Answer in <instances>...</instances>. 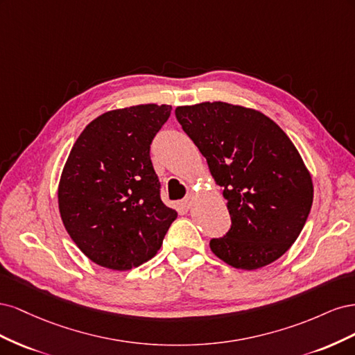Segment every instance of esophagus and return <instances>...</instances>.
<instances>
[{
	"instance_id": "1",
	"label": "esophagus",
	"mask_w": 355,
	"mask_h": 355,
	"mask_svg": "<svg viewBox=\"0 0 355 355\" xmlns=\"http://www.w3.org/2000/svg\"><path fill=\"white\" fill-rule=\"evenodd\" d=\"M192 204H194V196L189 194L184 201H182V207L188 210V209L192 207Z\"/></svg>"
}]
</instances>
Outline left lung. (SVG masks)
<instances>
[{"label":"left lung","mask_w":355,"mask_h":355,"mask_svg":"<svg viewBox=\"0 0 355 355\" xmlns=\"http://www.w3.org/2000/svg\"><path fill=\"white\" fill-rule=\"evenodd\" d=\"M184 132L223 188L231 228L210 240L219 259L253 271L282 257L299 237L314 187L288 136L265 114L227 102L178 106Z\"/></svg>","instance_id":"8db88e82"}]
</instances>
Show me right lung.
Instances as JSON below:
<instances>
[{"instance_id": "obj_1", "label": "right lung", "mask_w": 355, "mask_h": 355, "mask_svg": "<svg viewBox=\"0 0 355 355\" xmlns=\"http://www.w3.org/2000/svg\"><path fill=\"white\" fill-rule=\"evenodd\" d=\"M170 112V105L155 103L108 111L75 141L59 182V211L72 241L94 263L115 271L145 263L178 218L159 198L149 157Z\"/></svg>"}]
</instances>
